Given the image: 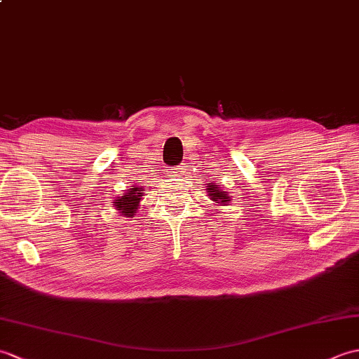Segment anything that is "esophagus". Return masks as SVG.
<instances>
[{"label": "esophagus", "instance_id": "esophagus-1", "mask_svg": "<svg viewBox=\"0 0 359 359\" xmlns=\"http://www.w3.org/2000/svg\"><path fill=\"white\" fill-rule=\"evenodd\" d=\"M171 172H172V175H175V177H184L187 170H185L184 165H179V166H174L172 170H171Z\"/></svg>", "mask_w": 359, "mask_h": 359}]
</instances>
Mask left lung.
I'll return each mask as SVG.
<instances>
[{
  "instance_id": "left-lung-1",
  "label": "left lung",
  "mask_w": 359,
  "mask_h": 359,
  "mask_svg": "<svg viewBox=\"0 0 359 359\" xmlns=\"http://www.w3.org/2000/svg\"><path fill=\"white\" fill-rule=\"evenodd\" d=\"M207 193L210 196V199L215 202L216 205H222V207H225V205H228L231 202L233 196L230 193H226L222 189V187H219L216 184H208V188H207Z\"/></svg>"
}]
</instances>
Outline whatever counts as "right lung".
Returning a JSON list of instances; mask_svg holds the SVG:
<instances>
[{
  "label": "right lung",
  "instance_id": "right-lung-1",
  "mask_svg": "<svg viewBox=\"0 0 359 359\" xmlns=\"http://www.w3.org/2000/svg\"><path fill=\"white\" fill-rule=\"evenodd\" d=\"M142 191H143V188L135 185V187L128 188L121 196L116 197V202H112V203L120 216H123V217H134L135 216L137 210L140 208V201L143 196Z\"/></svg>",
  "mask_w": 359,
  "mask_h": 359
}]
</instances>
